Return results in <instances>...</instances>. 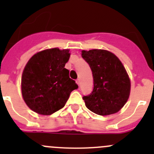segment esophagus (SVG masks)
<instances>
[{"mask_svg": "<svg viewBox=\"0 0 154 154\" xmlns=\"http://www.w3.org/2000/svg\"><path fill=\"white\" fill-rule=\"evenodd\" d=\"M76 83H77V84L78 85V86H80V80H79V79H77V80H76Z\"/></svg>", "mask_w": 154, "mask_h": 154, "instance_id": "34e87169", "label": "esophagus"}]
</instances>
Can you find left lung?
<instances>
[{"instance_id":"obj_1","label":"left lung","mask_w":154,"mask_h":154,"mask_svg":"<svg viewBox=\"0 0 154 154\" xmlns=\"http://www.w3.org/2000/svg\"><path fill=\"white\" fill-rule=\"evenodd\" d=\"M82 57L92 71L94 88L83 96L86 106L99 116L118 112L129 98L130 80L122 62L106 50L82 51Z\"/></svg>"}]
</instances>
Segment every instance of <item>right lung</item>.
<instances>
[{
  "label": "right lung",
  "mask_w": 154,
  "mask_h": 154,
  "mask_svg": "<svg viewBox=\"0 0 154 154\" xmlns=\"http://www.w3.org/2000/svg\"><path fill=\"white\" fill-rule=\"evenodd\" d=\"M69 57V50L51 48L36 53L27 62L21 77V93L32 111L53 114L65 106L71 91L78 88L65 68Z\"/></svg>",
  "instance_id": "1"
}]
</instances>
